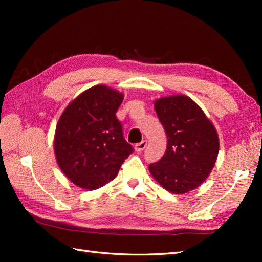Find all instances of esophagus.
Returning a JSON list of instances; mask_svg holds the SVG:
<instances>
[{
	"label": "esophagus",
	"instance_id": "1",
	"mask_svg": "<svg viewBox=\"0 0 262 262\" xmlns=\"http://www.w3.org/2000/svg\"><path fill=\"white\" fill-rule=\"evenodd\" d=\"M146 145H147V141H145V140L140 142V143H137L135 145V151L136 152H142L143 149L146 147Z\"/></svg>",
	"mask_w": 262,
	"mask_h": 262
}]
</instances>
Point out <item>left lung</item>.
Listing matches in <instances>:
<instances>
[{
  "mask_svg": "<svg viewBox=\"0 0 262 262\" xmlns=\"http://www.w3.org/2000/svg\"><path fill=\"white\" fill-rule=\"evenodd\" d=\"M168 146L158 162L148 165L166 190L186 193L202 185L219 154V136L204 111L186 96L157 100L154 104Z\"/></svg>",
  "mask_w": 262,
  "mask_h": 262,
  "instance_id": "left-lung-1",
  "label": "left lung"
}]
</instances>
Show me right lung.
Instances as JSON below:
<instances>
[{
  "label": "right lung",
  "instance_id": "obj_1",
  "mask_svg": "<svg viewBox=\"0 0 262 262\" xmlns=\"http://www.w3.org/2000/svg\"><path fill=\"white\" fill-rule=\"evenodd\" d=\"M124 96L104 85L81 93L60 116L54 149L64 174L93 190L113 180L134 152L122 134L116 113Z\"/></svg>",
  "mask_w": 262,
  "mask_h": 262
}]
</instances>
